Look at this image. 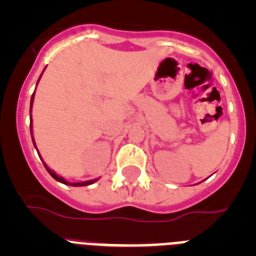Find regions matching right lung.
<instances>
[{
    "label": "right lung",
    "instance_id": "add662e5",
    "mask_svg": "<svg viewBox=\"0 0 256 256\" xmlns=\"http://www.w3.org/2000/svg\"><path fill=\"white\" fill-rule=\"evenodd\" d=\"M33 98H34V94H33V96H32V100H30V108H32V104H33ZM30 112H32V110H30ZM30 132H32V116H30ZM32 138H33V137H32ZM33 144H34V140H33ZM34 146H36V144H34ZM38 155H40V154H38ZM44 168H46V170L50 174H51V177H54L55 178L56 180H58V182H61V183H64V184H69V186H74V187H80V186H88V184H92V183H94L96 182L97 180H87V182H79V183H69V182H66V180H64V178L62 177H60V176H58V174L55 173V172H52L51 169L48 168V166H47L46 164H44Z\"/></svg>",
    "mask_w": 256,
    "mask_h": 256
}]
</instances>
